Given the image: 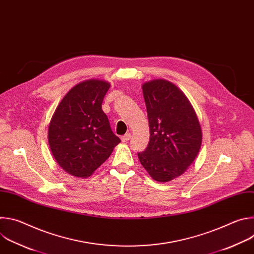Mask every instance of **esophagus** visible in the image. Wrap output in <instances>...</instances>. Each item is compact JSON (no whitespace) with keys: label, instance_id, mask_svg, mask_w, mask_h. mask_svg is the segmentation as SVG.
I'll return each mask as SVG.
<instances>
[{"label":"esophagus","instance_id":"esophagus-1","mask_svg":"<svg viewBox=\"0 0 254 254\" xmlns=\"http://www.w3.org/2000/svg\"><path fill=\"white\" fill-rule=\"evenodd\" d=\"M130 136H131V134L128 132V133H126L125 135H123L121 138H122V140H123L124 142H127V141H128V140H129Z\"/></svg>","mask_w":254,"mask_h":254}]
</instances>
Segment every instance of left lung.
<instances>
[{"label":"left lung","mask_w":254,"mask_h":254,"mask_svg":"<svg viewBox=\"0 0 254 254\" xmlns=\"http://www.w3.org/2000/svg\"><path fill=\"white\" fill-rule=\"evenodd\" d=\"M141 88L150 141L137 157L155 181L166 183L183 175L198 156L201 126L188 97L171 81L153 79L142 83Z\"/></svg>","instance_id":"8db88e82"}]
</instances>
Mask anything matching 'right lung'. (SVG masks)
Listing matches in <instances>:
<instances>
[{"label":"right lung","mask_w":254,"mask_h":254,"mask_svg":"<svg viewBox=\"0 0 254 254\" xmlns=\"http://www.w3.org/2000/svg\"><path fill=\"white\" fill-rule=\"evenodd\" d=\"M108 81L90 78L72 87L61 99L48 127V142L57 164L69 175L90 177L121 142L101 104Z\"/></svg>","instance_id":"add662e5"}]
</instances>
